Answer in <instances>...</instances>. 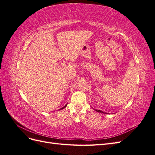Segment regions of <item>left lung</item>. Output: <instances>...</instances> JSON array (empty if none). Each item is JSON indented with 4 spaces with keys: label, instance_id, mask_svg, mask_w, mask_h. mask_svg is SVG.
I'll use <instances>...</instances> for the list:
<instances>
[{
    "label": "left lung",
    "instance_id": "1",
    "mask_svg": "<svg viewBox=\"0 0 155 155\" xmlns=\"http://www.w3.org/2000/svg\"><path fill=\"white\" fill-rule=\"evenodd\" d=\"M95 110H96L97 112H102V113H105V112H104L103 111H101V110H96V109H94Z\"/></svg>",
    "mask_w": 155,
    "mask_h": 155
}]
</instances>
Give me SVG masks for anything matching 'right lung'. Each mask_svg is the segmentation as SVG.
Masks as SVG:
<instances>
[{
	"instance_id": "obj_1",
	"label": "right lung",
	"mask_w": 155,
	"mask_h": 155,
	"mask_svg": "<svg viewBox=\"0 0 155 155\" xmlns=\"http://www.w3.org/2000/svg\"><path fill=\"white\" fill-rule=\"evenodd\" d=\"M66 106H67V105H65L64 107H63V108H61V109H64V108H65V107H66Z\"/></svg>"
}]
</instances>
